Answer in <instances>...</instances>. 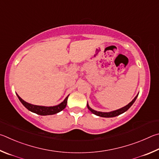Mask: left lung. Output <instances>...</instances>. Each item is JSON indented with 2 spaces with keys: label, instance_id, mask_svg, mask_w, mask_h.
I'll return each instance as SVG.
<instances>
[{
  "label": "left lung",
  "instance_id": "8db88e82",
  "mask_svg": "<svg viewBox=\"0 0 159 159\" xmlns=\"http://www.w3.org/2000/svg\"><path fill=\"white\" fill-rule=\"evenodd\" d=\"M138 96V94L135 97L134 99H133L131 102H129V103L127 105H126V106H124V107H122V108H120V109H119V110L112 111V112H98V111H96V110H94L93 109H91V108L89 106L88 104H87V107H88V109L91 112H92L93 114H94V115H97V116H101V117H115V116H118L119 115H121V114L125 112H126V111H127L128 110H129V108L131 107V105L133 103H134V102L135 101L136 98H137Z\"/></svg>",
  "mask_w": 159,
  "mask_h": 159
}]
</instances>
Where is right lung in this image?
Returning <instances> with one entry per match:
<instances>
[{"mask_svg":"<svg viewBox=\"0 0 159 159\" xmlns=\"http://www.w3.org/2000/svg\"><path fill=\"white\" fill-rule=\"evenodd\" d=\"M17 95V94H16ZM68 96L65 98V100L61 102L59 105H56V106H53V107H45V106H40V105H32L30 104L29 102H27L26 101H24L23 99H21L20 97H19L17 95L18 98L19 99V101H21V102L23 104L24 106L27 108L28 110H30V112H34L35 114H38L39 115H54V114H57L58 112L62 111L64 108L66 107L67 105V101H68Z\"/></svg>","mask_w":159,"mask_h":159,"instance_id":"obj_1","label":"right lung"}]
</instances>
